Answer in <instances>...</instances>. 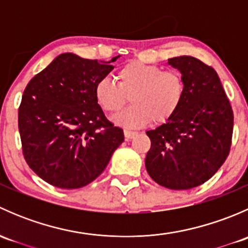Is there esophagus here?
Segmentation results:
<instances>
[{
  "instance_id": "1",
  "label": "esophagus",
  "mask_w": 248,
  "mask_h": 248,
  "mask_svg": "<svg viewBox=\"0 0 248 248\" xmlns=\"http://www.w3.org/2000/svg\"><path fill=\"white\" fill-rule=\"evenodd\" d=\"M124 138H126L127 140H129V139L134 138V137L137 136V132H133V131H128V129H124Z\"/></svg>"
}]
</instances>
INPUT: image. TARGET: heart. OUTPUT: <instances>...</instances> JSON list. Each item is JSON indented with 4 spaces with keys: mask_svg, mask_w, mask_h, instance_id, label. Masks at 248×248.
Returning a JSON list of instances; mask_svg holds the SVG:
<instances>
[{
    "mask_svg": "<svg viewBox=\"0 0 248 248\" xmlns=\"http://www.w3.org/2000/svg\"><path fill=\"white\" fill-rule=\"evenodd\" d=\"M119 84L102 78L94 85V98L109 114H115L131 96L132 106L114 117V122L126 128H140L154 120L163 124L174 116L185 97V80L174 69L157 64L129 61L116 72Z\"/></svg>",
    "mask_w": 248,
    "mask_h": 248,
    "instance_id": "obj_1",
    "label": "heart"
}]
</instances>
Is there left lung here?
I'll return each instance as SVG.
<instances>
[{"instance_id":"left-lung-1","label":"left lung","mask_w":248,"mask_h":248,"mask_svg":"<svg viewBox=\"0 0 248 248\" xmlns=\"http://www.w3.org/2000/svg\"><path fill=\"white\" fill-rule=\"evenodd\" d=\"M185 80L184 101L170 120L147 131L145 167L166 188L189 189L211 179L231 151L234 115L216 71L201 60H168Z\"/></svg>"}]
</instances>
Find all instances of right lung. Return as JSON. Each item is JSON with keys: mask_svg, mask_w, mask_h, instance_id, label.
I'll return each instance as SVG.
<instances>
[{"mask_svg": "<svg viewBox=\"0 0 248 248\" xmlns=\"http://www.w3.org/2000/svg\"><path fill=\"white\" fill-rule=\"evenodd\" d=\"M61 54L30 80L19 107L22 154L30 168L55 187L93 181L124 141L94 98V85L114 66Z\"/></svg>", "mask_w": 248, "mask_h": 248, "instance_id": "right-lung-1", "label": "right lung"}]
</instances>
